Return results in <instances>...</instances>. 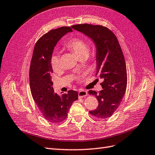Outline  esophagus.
I'll use <instances>...</instances> for the list:
<instances>
[{
    "label": "esophagus",
    "mask_w": 155,
    "mask_h": 155,
    "mask_svg": "<svg viewBox=\"0 0 155 155\" xmlns=\"http://www.w3.org/2000/svg\"><path fill=\"white\" fill-rule=\"evenodd\" d=\"M87 92L85 91H79L78 93V97L79 98H83V97H85L86 96H87Z\"/></svg>",
    "instance_id": "obj_1"
}]
</instances>
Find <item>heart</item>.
Instances as JSON below:
<instances>
[{"label": "heart", "instance_id": "obj_1", "mask_svg": "<svg viewBox=\"0 0 155 155\" xmlns=\"http://www.w3.org/2000/svg\"><path fill=\"white\" fill-rule=\"evenodd\" d=\"M65 46L73 51L79 58L87 55L88 47L85 41L79 38H72L65 43ZM51 64L54 71H58L61 68L60 56L54 54L51 58Z\"/></svg>", "mask_w": 155, "mask_h": 155}]
</instances>
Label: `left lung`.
I'll use <instances>...</instances> for the list:
<instances>
[{
	"label": "left lung",
	"instance_id": "obj_1",
	"mask_svg": "<svg viewBox=\"0 0 155 155\" xmlns=\"http://www.w3.org/2000/svg\"><path fill=\"white\" fill-rule=\"evenodd\" d=\"M72 27L93 40L97 48V72L103 79V89L99 93L89 91L98 101L97 109L90 114L99 119H107L114 114L122 102L127 85V72L124 57L114 33L102 25H74Z\"/></svg>",
	"mask_w": 155,
	"mask_h": 155
}]
</instances>
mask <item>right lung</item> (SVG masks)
<instances>
[{
	"mask_svg": "<svg viewBox=\"0 0 155 155\" xmlns=\"http://www.w3.org/2000/svg\"><path fill=\"white\" fill-rule=\"evenodd\" d=\"M68 32L70 27L49 31L36 41L29 70V81L32 98L41 115L48 122L61 123L66 119L70 107L78 98V92L70 90L61 97L54 93L51 58L58 41Z\"/></svg>",
	"mask_w": 155,
	"mask_h": 155,
	"instance_id": "add662e5",
	"label": "right lung"
}]
</instances>
